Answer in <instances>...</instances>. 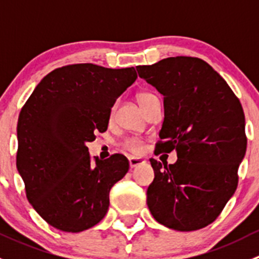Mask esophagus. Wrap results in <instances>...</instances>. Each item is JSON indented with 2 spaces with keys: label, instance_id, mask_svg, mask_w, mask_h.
<instances>
[{
  "label": "esophagus",
  "instance_id": "34e87169",
  "mask_svg": "<svg viewBox=\"0 0 259 259\" xmlns=\"http://www.w3.org/2000/svg\"><path fill=\"white\" fill-rule=\"evenodd\" d=\"M143 163H145V161L140 158H133V156L132 158H129L130 168H135V166H138V165H142Z\"/></svg>",
  "mask_w": 259,
  "mask_h": 259
}]
</instances>
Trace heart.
Returning a JSON list of instances; mask_svg holds the SVG:
<instances>
[{
  "mask_svg": "<svg viewBox=\"0 0 259 259\" xmlns=\"http://www.w3.org/2000/svg\"><path fill=\"white\" fill-rule=\"evenodd\" d=\"M154 96L155 95L151 93H149V91H142V93H139L137 95V100H138V103H139V105L144 109L145 106L148 105L149 101H150ZM122 146H124L126 150L132 151V153L139 154L143 151L144 143H143V140L139 139V138L133 137V138H127V139L122 143Z\"/></svg>",
  "mask_w": 259,
  "mask_h": 259,
  "instance_id": "b5f03b06",
  "label": "heart"
}]
</instances>
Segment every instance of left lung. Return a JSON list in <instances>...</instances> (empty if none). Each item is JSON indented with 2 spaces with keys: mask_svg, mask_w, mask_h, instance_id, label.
Here are the masks:
<instances>
[{
  "mask_svg": "<svg viewBox=\"0 0 259 259\" xmlns=\"http://www.w3.org/2000/svg\"><path fill=\"white\" fill-rule=\"evenodd\" d=\"M137 70L164 96L155 154L177 150L178 156L174 164L150 159L155 177L146 190L149 210L176 231L204 228L218 218L238 185L247 149L241 101L198 57H168Z\"/></svg>",
  "mask_w": 259,
  "mask_h": 259,
  "instance_id": "1",
  "label": "left lung"
}]
</instances>
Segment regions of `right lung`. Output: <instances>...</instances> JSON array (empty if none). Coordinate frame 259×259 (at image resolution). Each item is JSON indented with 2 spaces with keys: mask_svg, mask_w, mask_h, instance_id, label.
I'll return each mask as SVG.
<instances>
[{
  "mask_svg": "<svg viewBox=\"0 0 259 259\" xmlns=\"http://www.w3.org/2000/svg\"><path fill=\"white\" fill-rule=\"evenodd\" d=\"M137 77L134 67L66 65L46 75L21 109L17 170L28 202L54 228L77 233L105 217L129 160L93 159L86 143L106 132L111 106Z\"/></svg>",
  "mask_w": 259,
  "mask_h": 259,
  "instance_id": "1",
  "label": "right lung"
}]
</instances>
